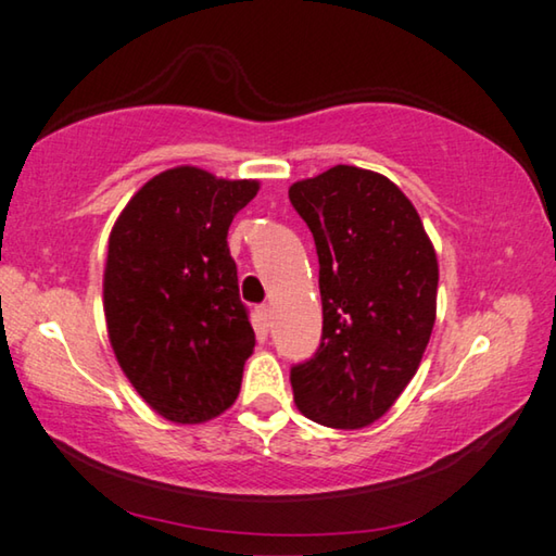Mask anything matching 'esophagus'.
I'll return each instance as SVG.
<instances>
[{"instance_id": "obj_1", "label": "esophagus", "mask_w": 556, "mask_h": 556, "mask_svg": "<svg viewBox=\"0 0 556 556\" xmlns=\"http://www.w3.org/2000/svg\"><path fill=\"white\" fill-rule=\"evenodd\" d=\"M257 316H260V326L265 328V331H269V326H271V312H269V306H260V308H257Z\"/></svg>"}]
</instances>
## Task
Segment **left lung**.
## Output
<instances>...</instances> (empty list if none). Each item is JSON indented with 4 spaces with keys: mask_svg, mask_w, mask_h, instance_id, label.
Masks as SVG:
<instances>
[{
    "mask_svg": "<svg viewBox=\"0 0 556 556\" xmlns=\"http://www.w3.org/2000/svg\"><path fill=\"white\" fill-rule=\"evenodd\" d=\"M289 201L314 235L324 331L291 368L304 417L361 429L388 412L417 372L437 318L439 265L414 211L390 178L333 166L296 181Z\"/></svg>",
    "mask_w": 556,
    "mask_h": 556,
    "instance_id": "obj_1",
    "label": "left lung"
}]
</instances>
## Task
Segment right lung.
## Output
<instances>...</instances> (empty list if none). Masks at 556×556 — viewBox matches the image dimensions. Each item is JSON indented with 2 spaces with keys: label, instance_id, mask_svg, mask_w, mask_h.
Returning a JSON list of instances; mask_svg holds the SVG:
<instances>
[{
  "label": "right lung",
  "instance_id": "1",
  "mask_svg": "<svg viewBox=\"0 0 556 556\" xmlns=\"http://www.w3.org/2000/svg\"><path fill=\"white\" fill-rule=\"evenodd\" d=\"M257 181L178 166L147 181L115 223L105 267L112 351L135 390L168 421L218 417L255 348L228 228Z\"/></svg>",
  "mask_w": 556,
  "mask_h": 556
}]
</instances>
